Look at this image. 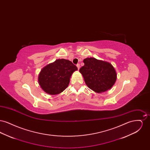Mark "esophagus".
<instances>
[{
  "instance_id": "obj_1",
  "label": "esophagus",
  "mask_w": 150,
  "mask_h": 150,
  "mask_svg": "<svg viewBox=\"0 0 150 150\" xmlns=\"http://www.w3.org/2000/svg\"><path fill=\"white\" fill-rule=\"evenodd\" d=\"M76 66H77V67H78V70H79V69H80V64H76Z\"/></svg>"
}]
</instances>
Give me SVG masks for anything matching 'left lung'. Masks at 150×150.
Listing matches in <instances>:
<instances>
[{
    "instance_id": "obj_1",
    "label": "left lung",
    "mask_w": 150,
    "mask_h": 150,
    "mask_svg": "<svg viewBox=\"0 0 150 150\" xmlns=\"http://www.w3.org/2000/svg\"><path fill=\"white\" fill-rule=\"evenodd\" d=\"M84 65L79 71L82 74L86 85L97 93L111 89L116 81L117 75L112 65L95 58H86Z\"/></svg>"
}]
</instances>
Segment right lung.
I'll use <instances>...</instances> for the list:
<instances>
[{"label":"right lung","mask_w":150,"mask_h":150,"mask_svg":"<svg viewBox=\"0 0 150 150\" xmlns=\"http://www.w3.org/2000/svg\"><path fill=\"white\" fill-rule=\"evenodd\" d=\"M77 70L70 61L58 59L43 68L39 75V84L48 94H59L68 86L72 73Z\"/></svg>","instance_id":"1"}]
</instances>
